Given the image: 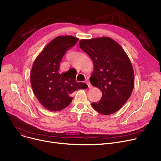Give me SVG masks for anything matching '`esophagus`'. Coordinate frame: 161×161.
<instances>
[{"mask_svg": "<svg viewBox=\"0 0 161 161\" xmlns=\"http://www.w3.org/2000/svg\"><path fill=\"white\" fill-rule=\"evenodd\" d=\"M86 83L87 84V86H88V88H89V89H91V88H92V86H91V83H90V82L89 81L88 79H87V80H86Z\"/></svg>", "mask_w": 161, "mask_h": 161, "instance_id": "34e87169", "label": "esophagus"}]
</instances>
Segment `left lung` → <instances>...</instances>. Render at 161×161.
Listing matches in <instances>:
<instances>
[{
    "label": "left lung",
    "mask_w": 161,
    "mask_h": 161,
    "mask_svg": "<svg viewBox=\"0 0 161 161\" xmlns=\"http://www.w3.org/2000/svg\"><path fill=\"white\" fill-rule=\"evenodd\" d=\"M81 49L92 59L94 70L91 85L102 91L98 103L92 107L103 115H110L120 109L131 95L134 74L130 59L121 46L109 37L81 40Z\"/></svg>",
    "instance_id": "8db88e82"
}]
</instances>
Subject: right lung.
I'll return each instance as SVG.
<instances>
[{
  "mask_svg": "<svg viewBox=\"0 0 161 161\" xmlns=\"http://www.w3.org/2000/svg\"><path fill=\"white\" fill-rule=\"evenodd\" d=\"M72 36H59L46 46L35 59L31 72V83L36 97L46 109L60 111L72 102L71 95L87 88L85 83L75 81L76 71L59 74V64L66 51L78 41Z\"/></svg>",
  "mask_w": 161,
  "mask_h": 161,
  "instance_id": "add662e5",
  "label": "right lung"
}]
</instances>
